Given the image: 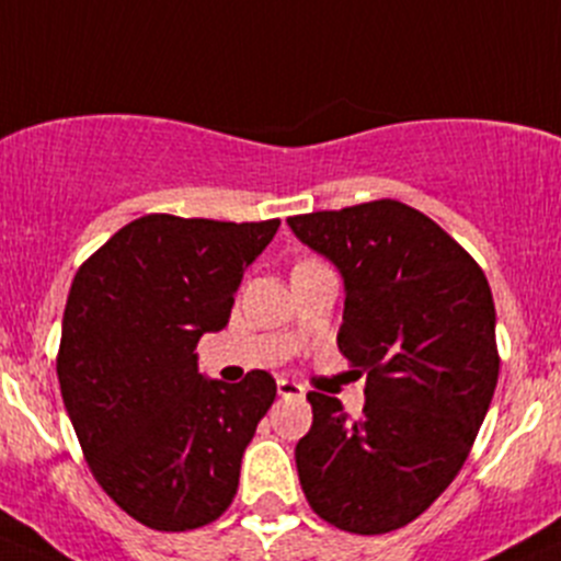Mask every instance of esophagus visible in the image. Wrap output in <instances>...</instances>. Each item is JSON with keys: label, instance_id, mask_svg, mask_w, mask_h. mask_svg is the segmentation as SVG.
I'll return each instance as SVG.
<instances>
[{"label": "esophagus", "instance_id": "esophagus-1", "mask_svg": "<svg viewBox=\"0 0 561 561\" xmlns=\"http://www.w3.org/2000/svg\"><path fill=\"white\" fill-rule=\"evenodd\" d=\"M276 393H279L282 399H304V393H307V390L293 380H276Z\"/></svg>", "mask_w": 561, "mask_h": 561}]
</instances>
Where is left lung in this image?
Here are the masks:
<instances>
[{
    "mask_svg": "<svg viewBox=\"0 0 561 561\" xmlns=\"http://www.w3.org/2000/svg\"><path fill=\"white\" fill-rule=\"evenodd\" d=\"M344 279L339 350L366 377V407L307 396L296 445L309 505L355 535L415 522L472 450L500 377L489 279L434 219L399 201L287 219Z\"/></svg>",
    "mask_w": 561,
    "mask_h": 561,
    "instance_id": "1",
    "label": "left lung"
}]
</instances>
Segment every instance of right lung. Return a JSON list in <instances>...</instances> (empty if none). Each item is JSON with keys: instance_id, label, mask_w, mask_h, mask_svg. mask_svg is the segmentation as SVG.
Wrapping results in <instances>:
<instances>
[{"instance_id": "add662e5", "label": "right lung", "mask_w": 561, "mask_h": 561, "mask_svg": "<svg viewBox=\"0 0 561 561\" xmlns=\"http://www.w3.org/2000/svg\"><path fill=\"white\" fill-rule=\"evenodd\" d=\"M276 228L146 214L72 279L56 355L61 399L98 483L149 529H197L233 502L276 382L260 369L236 386L206 380L195 347L228 325L247 265Z\"/></svg>"}]
</instances>
